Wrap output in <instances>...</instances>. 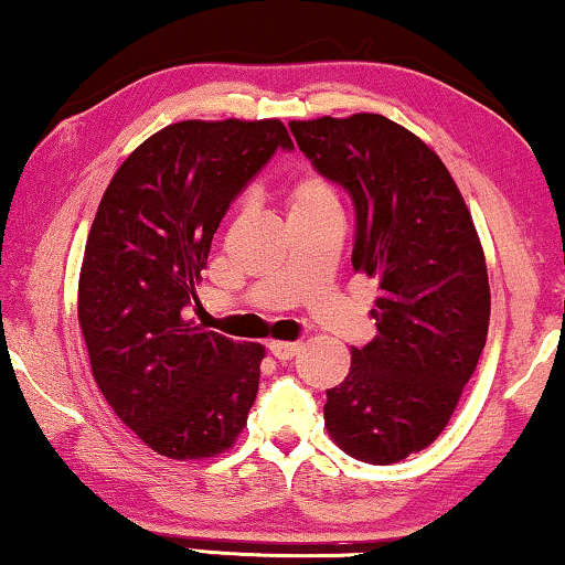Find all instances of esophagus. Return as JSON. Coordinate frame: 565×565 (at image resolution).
Instances as JSON below:
<instances>
[{"label":"esophagus","mask_w":565,"mask_h":565,"mask_svg":"<svg viewBox=\"0 0 565 565\" xmlns=\"http://www.w3.org/2000/svg\"><path fill=\"white\" fill-rule=\"evenodd\" d=\"M269 352L275 354L277 360H292L300 352L298 342H269Z\"/></svg>","instance_id":"obj_1"}]
</instances>
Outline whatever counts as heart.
<instances>
[{
	"instance_id": "heart-1",
	"label": "heart",
	"mask_w": 565,
	"mask_h": 565,
	"mask_svg": "<svg viewBox=\"0 0 565 565\" xmlns=\"http://www.w3.org/2000/svg\"><path fill=\"white\" fill-rule=\"evenodd\" d=\"M285 207H288V218L319 211H339V192L327 177L300 174L285 190Z\"/></svg>"
}]
</instances>
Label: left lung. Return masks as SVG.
I'll use <instances>...</instances> for the list:
<instances>
[{"mask_svg": "<svg viewBox=\"0 0 565 565\" xmlns=\"http://www.w3.org/2000/svg\"><path fill=\"white\" fill-rule=\"evenodd\" d=\"M300 151L358 211L354 273L375 277L377 337L327 391L323 424L354 460L391 466L443 435L486 347L481 238L443 159L375 113L292 120Z\"/></svg>", "mask_w": 565, "mask_h": 565, "instance_id": "left-lung-1", "label": "left lung"}]
</instances>
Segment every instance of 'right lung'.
Returning <instances> with one entry per match:
<instances>
[{
	"instance_id": "obj_1",
	"label": "right lung",
	"mask_w": 565,
	"mask_h": 565,
	"mask_svg": "<svg viewBox=\"0 0 565 565\" xmlns=\"http://www.w3.org/2000/svg\"><path fill=\"white\" fill-rule=\"evenodd\" d=\"M288 128L267 120H182L118 167L99 200L79 273V329L92 377L118 419L172 460L218 458L257 398L262 344L184 319L213 234Z\"/></svg>"
}]
</instances>
